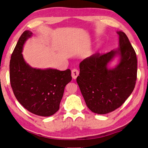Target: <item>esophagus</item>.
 I'll return each instance as SVG.
<instances>
[{"mask_svg":"<svg viewBox=\"0 0 148 148\" xmlns=\"http://www.w3.org/2000/svg\"><path fill=\"white\" fill-rule=\"evenodd\" d=\"M79 75V71L77 69H73L71 71V77L73 79H76Z\"/></svg>","mask_w":148,"mask_h":148,"instance_id":"1","label":"esophagus"}]
</instances>
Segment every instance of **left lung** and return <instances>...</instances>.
<instances>
[{
	"mask_svg": "<svg viewBox=\"0 0 148 148\" xmlns=\"http://www.w3.org/2000/svg\"><path fill=\"white\" fill-rule=\"evenodd\" d=\"M119 46L104 55H93L79 64L77 82L88 108L97 114L111 112L122 106L135 88L136 52L127 35L117 31ZM118 63L109 64L115 58Z\"/></svg>",
	"mask_w": 148,
	"mask_h": 148,
	"instance_id": "left-lung-1",
	"label": "left lung"
}]
</instances>
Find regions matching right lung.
I'll list each match as a JSON object with an SVG mask.
<instances>
[{"mask_svg": "<svg viewBox=\"0 0 148 148\" xmlns=\"http://www.w3.org/2000/svg\"><path fill=\"white\" fill-rule=\"evenodd\" d=\"M33 36L26 30L21 34L10 62V79L13 93L26 109L35 115L49 117L59 110L66 85L71 80V71L33 68L25 60V42Z\"/></svg>", "mask_w": 148, "mask_h": 148, "instance_id": "add662e5", "label": "right lung"}]
</instances>
